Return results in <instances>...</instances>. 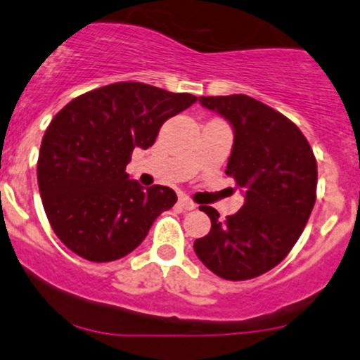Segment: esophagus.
<instances>
[{"label": "esophagus", "mask_w": 360, "mask_h": 360, "mask_svg": "<svg viewBox=\"0 0 360 360\" xmlns=\"http://www.w3.org/2000/svg\"><path fill=\"white\" fill-rule=\"evenodd\" d=\"M177 205H179L183 210H195L196 209V203L193 202V200L188 198V196H179V202H177Z\"/></svg>", "instance_id": "esophagus-1"}]
</instances>
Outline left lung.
<instances>
[{
    "mask_svg": "<svg viewBox=\"0 0 360 360\" xmlns=\"http://www.w3.org/2000/svg\"><path fill=\"white\" fill-rule=\"evenodd\" d=\"M234 129L226 174L245 191L236 214L219 219L209 205V234L195 252L219 278L245 281L278 266L295 247L316 203L317 162L307 138L269 105L247 96H200Z\"/></svg>",
    "mask_w": 360,
    "mask_h": 360,
    "instance_id": "obj_1",
    "label": "left lung"
}]
</instances>
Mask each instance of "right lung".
Segmentation results:
<instances>
[{
    "mask_svg": "<svg viewBox=\"0 0 360 360\" xmlns=\"http://www.w3.org/2000/svg\"><path fill=\"white\" fill-rule=\"evenodd\" d=\"M196 101L145 82H115L67 103L50 122L37 158V184L53 231L91 262L122 259L177 202L167 186L129 179L134 148H150L162 124Z\"/></svg>",
    "mask_w": 360,
    "mask_h": 360,
    "instance_id": "add662e5",
    "label": "right lung"
}]
</instances>
